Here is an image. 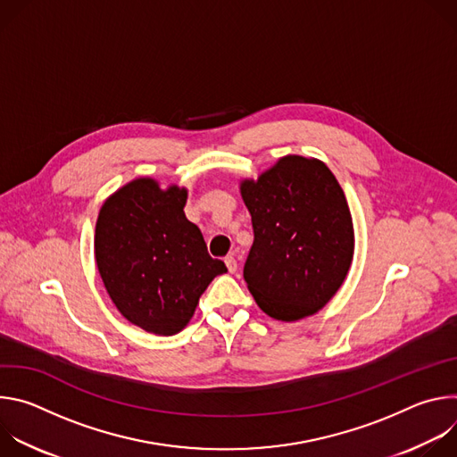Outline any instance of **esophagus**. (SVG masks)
Here are the masks:
<instances>
[{
    "label": "esophagus",
    "instance_id": "34e87169",
    "mask_svg": "<svg viewBox=\"0 0 457 457\" xmlns=\"http://www.w3.org/2000/svg\"><path fill=\"white\" fill-rule=\"evenodd\" d=\"M224 262H226V266H228V271H229V273H235V271L238 270V264H237V258H235L233 254L226 256V260H224Z\"/></svg>",
    "mask_w": 457,
    "mask_h": 457
}]
</instances>
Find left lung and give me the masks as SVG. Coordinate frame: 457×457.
I'll use <instances>...</instances> for the list:
<instances>
[{"mask_svg": "<svg viewBox=\"0 0 457 457\" xmlns=\"http://www.w3.org/2000/svg\"><path fill=\"white\" fill-rule=\"evenodd\" d=\"M254 240L244 280L258 307L295 321L314 314L344 284L354 254L345 193L318 159L282 157L256 180H242Z\"/></svg>", "mask_w": 457, "mask_h": 457, "instance_id": "8db88e82", "label": "left lung"}]
</instances>
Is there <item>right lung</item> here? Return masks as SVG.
<instances>
[{
  "mask_svg": "<svg viewBox=\"0 0 457 457\" xmlns=\"http://www.w3.org/2000/svg\"><path fill=\"white\" fill-rule=\"evenodd\" d=\"M186 187L136 179L106 199L96 224V262L112 302L161 337L182 331L210 282L228 271L186 219Z\"/></svg>",
  "mask_w": 457,
  "mask_h": 457,
  "instance_id": "add662e5",
  "label": "right lung"
}]
</instances>
